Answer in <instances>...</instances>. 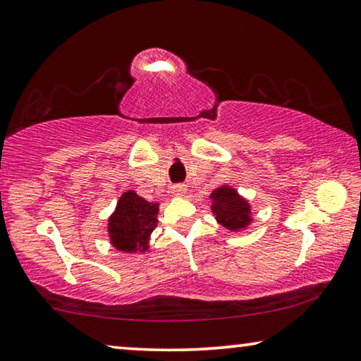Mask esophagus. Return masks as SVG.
I'll list each match as a JSON object with an SVG mask.
<instances>
[{
  "instance_id": "1",
  "label": "esophagus",
  "mask_w": 361,
  "mask_h": 361,
  "mask_svg": "<svg viewBox=\"0 0 361 361\" xmlns=\"http://www.w3.org/2000/svg\"><path fill=\"white\" fill-rule=\"evenodd\" d=\"M188 191V186L186 185H175L172 186V194L176 195V197H183V195L186 194Z\"/></svg>"
}]
</instances>
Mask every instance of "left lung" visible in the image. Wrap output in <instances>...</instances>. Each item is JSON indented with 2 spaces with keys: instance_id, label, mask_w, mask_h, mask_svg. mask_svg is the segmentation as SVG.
<instances>
[{
  "instance_id": "obj_1",
  "label": "left lung",
  "mask_w": 361,
  "mask_h": 361,
  "mask_svg": "<svg viewBox=\"0 0 361 361\" xmlns=\"http://www.w3.org/2000/svg\"><path fill=\"white\" fill-rule=\"evenodd\" d=\"M210 210L215 221L229 232H243L253 224V207L234 186L221 185L210 195Z\"/></svg>"
}]
</instances>
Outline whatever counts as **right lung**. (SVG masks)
<instances>
[{
    "instance_id": "1",
    "label": "right lung",
    "mask_w": 361,
    "mask_h": 361,
    "mask_svg": "<svg viewBox=\"0 0 361 361\" xmlns=\"http://www.w3.org/2000/svg\"><path fill=\"white\" fill-rule=\"evenodd\" d=\"M157 202H148L137 191L127 189L108 216L109 245L121 253H148L152 231L157 226Z\"/></svg>"
}]
</instances>
